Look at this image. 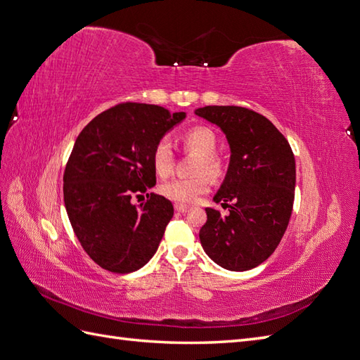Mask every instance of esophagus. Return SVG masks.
<instances>
[{
    "label": "esophagus",
    "mask_w": 360,
    "mask_h": 360,
    "mask_svg": "<svg viewBox=\"0 0 360 360\" xmlns=\"http://www.w3.org/2000/svg\"><path fill=\"white\" fill-rule=\"evenodd\" d=\"M174 210H176L178 213H187L190 210V207L184 205V204H176V205H174Z\"/></svg>",
    "instance_id": "34e87169"
}]
</instances>
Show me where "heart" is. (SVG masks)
Instances as JSON below:
<instances>
[{"mask_svg":"<svg viewBox=\"0 0 360 360\" xmlns=\"http://www.w3.org/2000/svg\"><path fill=\"white\" fill-rule=\"evenodd\" d=\"M181 142L186 152L198 156L193 165L196 176L167 181L161 186V193L176 204H193L210 188V178L216 181L224 176L225 161L221 155L216 153L218 138L205 125H196L184 131ZM152 164L158 176L165 178L172 173L174 155L167 138H161L153 146Z\"/></svg>","mask_w":360,"mask_h":360,"instance_id":"heart-1","label":"heart"}]
</instances>
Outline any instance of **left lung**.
<instances>
[{
	"mask_svg": "<svg viewBox=\"0 0 360 360\" xmlns=\"http://www.w3.org/2000/svg\"><path fill=\"white\" fill-rule=\"evenodd\" d=\"M196 115L219 125L231 148L216 202L199 231L204 252L222 269L247 271L266 261L285 233L295 202L296 162L285 136L255 110L205 105Z\"/></svg>",
	"mask_w": 360,
	"mask_h": 360,
	"instance_id": "left-lung-1",
	"label": "left lung"
}]
</instances>
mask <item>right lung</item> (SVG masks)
<instances>
[{"mask_svg":"<svg viewBox=\"0 0 360 360\" xmlns=\"http://www.w3.org/2000/svg\"><path fill=\"white\" fill-rule=\"evenodd\" d=\"M186 118L164 107L121 103L81 130L64 170V204L81 247L101 269L125 274L156 253L173 205L156 184L153 146ZM142 194L146 203L132 204ZM139 202V200H138Z\"/></svg>","mask_w":360,"mask_h":360,"instance_id":"add662e5","label":"right lung"}]
</instances>
